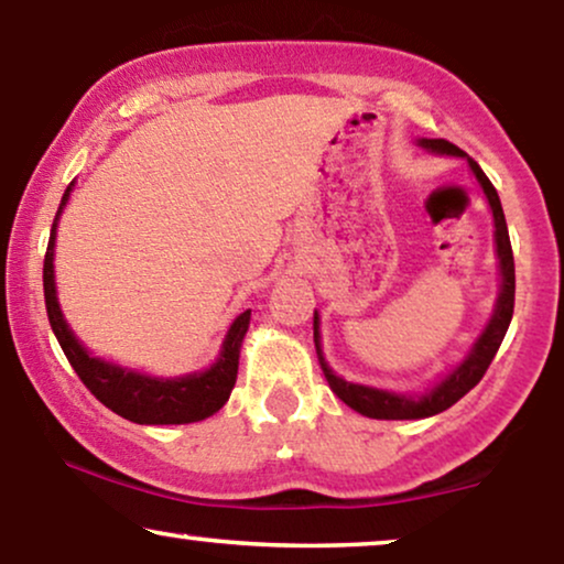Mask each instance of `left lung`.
<instances>
[{
    "mask_svg": "<svg viewBox=\"0 0 564 564\" xmlns=\"http://www.w3.org/2000/svg\"><path fill=\"white\" fill-rule=\"evenodd\" d=\"M424 148L435 153H448V156H467L462 148H456L448 140H422ZM471 172H475L477 183L482 185L485 196H488L490 209H494V219H496V251H498V262H501V294H498V304L496 313L490 318L488 328H485L477 345L471 347L469 358L464 360L456 371L448 373L432 392L422 394V398H408V394H394L387 390H373V387H364V384H349V381L339 379L332 368L326 366L321 355V334H318V313H315L313 321V332H315V352H318V364L323 368V377H326L328 387H332L336 398L341 403H347L352 411L364 413L368 419H424V416H435L440 411H448L453 403L467 394L471 387L480 384V379L488 371V366L494 364L498 347H501L503 336H507V328L511 323V313H514V254H511V241H509V230H507V219H503V209L501 200H498V193L494 183L485 177V172L480 170L475 159H469Z\"/></svg>",
    "mask_w": 564,
    "mask_h": 564,
    "instance_id": "1",
    "label": "left lung"
}]
</instances>
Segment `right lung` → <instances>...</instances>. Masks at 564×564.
<instances>
[{
	"label": "right lung",
	"mask_w": 564,
	"mask_h": 564,
	"mask_svg": "<svg viewBox=\"0 0 564 564\" xmlns=\"http://www.w3.org/2000/svg\"><path fill=\"white\" fill-rule=\"evenodd\" d=\"M68 193H63L61 209H57L53 232H50L47 254H44V304H47L50 326L66 352L68 364L74 366L76 377L84 381L89 392L100 400L102 405L111 408L113 413L129 419L134 424H191L212 416L219 408L228 403L232 387L238 377V355H241V341L246 328H249L251 310L232 321L228 336H225L223 355L209 371L191 373L183 379H151L142 373L127 371L106 360L93 358L79 345L70 328L63 321L61 307L55 300V273H53V251H55V228L63 206H66Z\"/></svg>",
	"instance_id": "obj_1"
}]
</instances>
